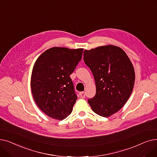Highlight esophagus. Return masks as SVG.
Here are the masks:
<instances>
[{
	"label": "esophagus",
	"instance_id": "34e87169",
	"mask_svg": "<svg viewBox=\"0 0 157 157\" xmlns=\"http://www.w3.org/2000/svg\"><path fill=\"white\" fill-rule=\"evenodd\" d=\"M85 96H86V94H85V92H81L79 93V97H80V98H85Z\"/></svg>",
	"mask_w": 157,
	"mask_h": 157
}]
</instances>
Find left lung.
<instances>
[{"instance_id":"1","label":"left lung","mask_w":157,"mask_h":157,"mask_svg":"<svg viewBox=\"0 0 157 157\" xmlns=\"http://www.w3.org/2000/svg\"><path fill=\"white\" fill-rule=\"evenodd\" d=\"M83 60L96 85V94L88 102L94 113L109 117L123 108L132 92L133 65L121 48L110 44L86 49Z\"/></svg>"}]
</instances>
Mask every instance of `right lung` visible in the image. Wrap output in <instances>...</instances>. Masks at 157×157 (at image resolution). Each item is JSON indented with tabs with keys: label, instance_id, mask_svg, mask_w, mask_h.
<instances>
[{
	"label": "right lung",
	"instance_id": "obj_1",
	"mask_svg": "<svg viewBox=\"0 0 157 157\" xmlns=\"http://www.w3.org/2000/svg\"><path fill=\"white\" fill-rule=\"evenodd\" d=\"M83 49L53 47L36 60L30 86L34 100L47 116L62 120L71 113L77 95L70 78Z\"/></svg>",
	"mask_w": 157,
	"mask_h": 157
}]
</instances>
